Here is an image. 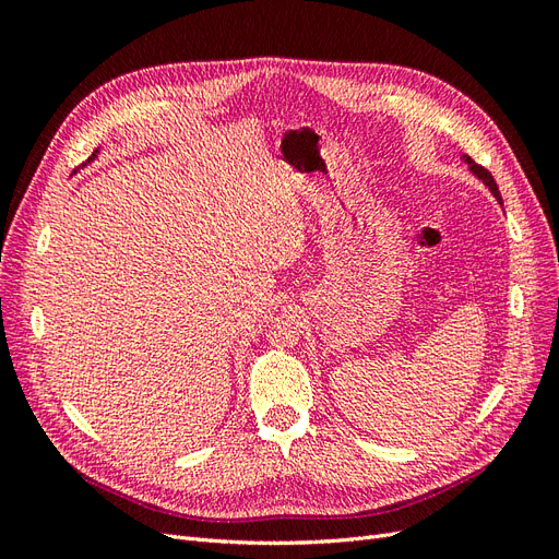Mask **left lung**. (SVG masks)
<instances>
[{
	"mask_svg": "<svg viewBox=\"0 0 559 559\" xmlns=\"http://www.w3.org/2000/svg\"><path fill=\"white\" fill-rule=\"evenodd\" d=\"M462 160L468 165V173H471L473 177H476V179H480V181L487 186V189H489V193H492V195L497 198L499 205H503V202H501V193H499V189H497V181L492 179V175H489V173L485 170V167L476 165V163H473V160H471L468 156H464V154H462Z\"/></svg>",
	"mask_w": 559,
	"mask_h": 559,
	"instance_id": "8db88e82",
	"label": "left lung"
}]
</instances>
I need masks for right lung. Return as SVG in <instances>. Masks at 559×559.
Returning a JSON list of instances; mask_svg holds the SVG:
<instances>
[{
  "mask_svg": "<svg viewBox=\"0 0 559 559\" xmlns=\"http://www.w3.org/2000/svg\"><path fill=\"white\" fill-rule=\"evenodd\" d=\"M97 154H99V148H95V151H93V156H91V158H88V163H93V160H95V158H97Z\"/></svg>",
  "mask_w": 559,
  "mask_h": 559,
  "instance_id": "add662e5",
  "label": "right lung"
}]
</instances>
